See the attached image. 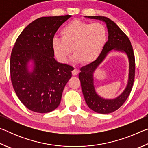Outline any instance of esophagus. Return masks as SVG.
<instances>
[{
    "instance_id": "1",
    "label": "esophagus",
    "mask_w": 148,
    "mask_h": 148,
    "mask_svg": "<svg viewBox=\"0 0 148 148\" xmlns=\"http://www.w3.org/2000/svg\"><path fill=\"white\" fill-rule=\"evenodd\" d=\"M78 73H79L78 70H77L76 69H74L72 72V75H73V76H76V75Z\"/></svg>"
}]
</instances>
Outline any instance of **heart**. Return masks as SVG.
Instances as JSON below:
<instances>
[{"mask_svg": "<svg viewBox=\"0 0 148 148\" xmlns=\"http://www.w3.org/2000/svg\"><path fill=\"white\" fill-rule=\"evenodd\" d=\"M60 34L61 38L55 37L52 40V48L61 62L68 61L72 48L74 61L91 63L102 53L108 38L104 25L79 19L72 21L62 27Z\"/></svg>", "mask_w": 148, "mask_h": 148, "instance_id": "obj_1", "label": "heart"}]
</instances>
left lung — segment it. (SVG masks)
<instances>
[{
  "mask_svg": "<svg viewBox=\"0 0 148 148\" xmlns=\"http://www.w3.org/2000/svg\"><path fill=\"white\" fill-rule=\"evenodd\" d=\"M89 19H99L104 21L108 32V40L102 53L95 61L80 69L79 79L81 82L82 92L87 106L99 114H110L119 109L128 98L133 86L135 76L134 54L130 40L122 30L111 19L103 16H86ZM114 49L124 52L127 54L130 62L128 84L125 91L114 99H104L95 91L93 73L98 65L103 61L107 53Z\"/></svg>",
  "mask_w": 148,
  "mask_h": 148,
  "instance_id": "8db88e82",
  "label": "left lung"
}]
</instances>
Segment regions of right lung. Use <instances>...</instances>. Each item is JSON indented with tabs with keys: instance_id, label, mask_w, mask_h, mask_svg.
Returning a JSON list of instances; mask_svg holds the SVG:
<instances>
[{
	"instance_id": "obj_1",
	"label": "right lung",
	"mask_w": 148,
	"mask_h": 148,
	"mask_svg": "<svg viewBox=\"0 0 148 148\" xmlns=\"http://www.w3.org/2000/svg\"><path fill=\"white\" fill-rule=\"evenodd\" d=\"M70 15L43 17L27 26L17 38L10 57L12 86L22 103L37 113H47L61 102L64 87L72 77L74 68L57 62L52 48L59 27ZM34 62L32 72L27 64Z\"/></svg>"
}]
</instances>
